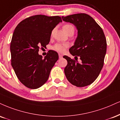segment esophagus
Here are the masks:
<instances>
[{
	"label": "esophagus",
	"mask_w": 120,
	"mask_h": 120,
	"mask_svg": "<svg viewBox=\"0 0 120 120\" xmlns=\"http://www.w3.org/2000/svg\"><path fill=\"white\" fill-rule=\"evenodd\" d=\"M59 59H62V58H63V55H62L59 54Z\"/></svg>",
	"instance_id": "obj_1"
}]
</instances>
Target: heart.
Listing matches in <instances>:
<instances>
[{"label":"heart","mask_w":120,"mask_h":120,"mask_svg":"<svg viewBox=\"0 0 120 120\" xmlns=\"http://www.w3.org/2000/svg\"><path fill=\"white\" fill-rule=\"evenodd\" d=\"M63 29L65 32L68 34L69 32L70 31H74V27L71 24H66L63 26ZM68 47V45L66 44H64V43H57L52 47L53 50L55 51H56L59 52L63 53L65 51L66 49Z\"/></svg>","instance_id":"obj_1"}]
</instances>
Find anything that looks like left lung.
Segmentation results:
<instances>
[{
    "instance_id": "obj_1",
    "label": "left lung",
    "mask_w": 120,
    "mask_h": 120,
    "mask_svg": "<svg viewBox=\"0 0 120 120\" xmlns=\"http://www.w3.org/2000/svg\"><path fill=\"white\" fill-rule=\"evenodd\" d=\"M63 20L73 23L78 30V36L69 52L75 59L67 56L64 73L68 81L78 87L91 84L97 78L104 64L107 42L105 34L95 20L85 13L62 17ZM80 58L79 63L76 58Z\"/></svg>"
}]
</instances>
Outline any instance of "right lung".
<instances>
[{"mask_svg": "<svg viewBox=\"0 0 120 120\" xmlns=\"http://www.w3.org/2000/svg\"><path fill=\"white\" fill-rule=\"evenodd\" d=\"M61 22L59 16L39 14L23 20L14 30L10 46L11 64L19 81L28 88L43 86L58 60L56 51L49 50L42 59L38 51L49 44L52 31Z\"/></svg>", "mask_w": 120, "mask_h": 120, "instance_id": "obj_1", "label": "right lung"}]
</instances>
